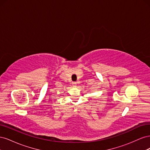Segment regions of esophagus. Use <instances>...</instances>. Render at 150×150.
<instances>
[{
  "instance_id": "1",
  "label": "esophagus",
  "mask_w": 150,
  "mask_h": 150,
  "mask_svg": "<svg viewBox=\"0 0 150 150\" xmlns=\"http://www.w3.org/2000/svg\"><path fill=\"white\" fill-rule=\"evenodd\" d=\"M72 86H76L77 84H77V82H72Z\"/></svg>"
}]
</instances>
